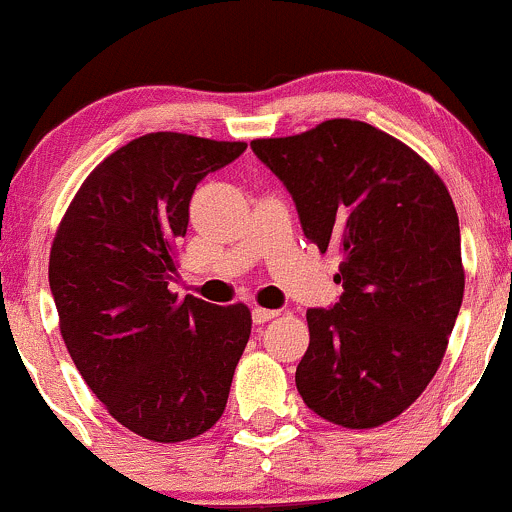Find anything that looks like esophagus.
Returning a JSON list of instances; mask_svg holds the SVG:
<instances>
[{
  "label": "esophagus",
  "mask_w": 512,
  "mask_h": 512,
  "mask_svg": "<svg viewBox=\"0 0 512 512\" xmlns=\"http://www.w3.org/2000/svg\"><path fill=\"white\" fill-rule=\"evenodd\" d=\"M278 315V310H266V308H254L251 310V318H254L256 325H263L268 323V320H273Z\"/></svg>",
  "instance_id": "obj_1"
}]
</instances>
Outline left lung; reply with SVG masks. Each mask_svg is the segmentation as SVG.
<instances>
[{
	"label": "left lung",
	"instance_id": "8db88e82",
	"mask_svg": "<svg viewBox=\"0 0 512 512\" xmlns=\"http://www.w3.org/2000/svg\"><path fill=\"white\" fill-rule=\"evenodd\" d=\"M251 150L286 184L320 254L342 256L340 300L305 313L300 397L347 429L392 421L439 370L463 300L449 189L412 147L360 120H325Z\"/></svg>",
	"mask_w": 512,
	"mask_h": 512
}]
</instances>
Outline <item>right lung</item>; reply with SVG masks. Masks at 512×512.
Segmentation results:
<instances>
[{"label":"right lung","mask_w":512,"mask_h":512,"mask_svg":"<svg viewBox=\"0 0 512 512\" xmlns=\"http://www.w3.org/2000/svg\"><path fill=\"white\" fill-rule=\"evenodd\" d=\"M246 142L150 133L86 177L63 214L49 286L68 355L110 416L160 444L212 429L251 335L244 303L170 291L189 202Z\"/></svg>","instance_id":"1"}]
</instances>
